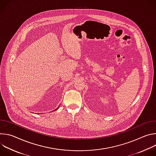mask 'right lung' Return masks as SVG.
Wrapping results in <instances>:
<instances>
[{
  "label": "right lung",
  "mask_w": 156,
  "mask_h": 156,
  "mask_svg": "<svg viewBox=\"0 0 156 156\" xmlns=\"http://www.w3.org/2000/svg\"><path fill=\"white\" fill-rule=\"evenodd\" d=\"M57 108H56V109H55V110H57Z\"/></svg>",
  "instance_id": "right-lung-1"
}]
</instances>
